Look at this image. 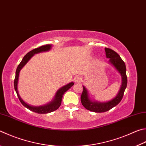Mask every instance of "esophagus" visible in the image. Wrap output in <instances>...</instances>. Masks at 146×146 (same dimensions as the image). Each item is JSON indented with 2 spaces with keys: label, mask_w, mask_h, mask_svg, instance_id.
Listing matches in <instances>:
<instances>
[{
  "label": "esophagus",
  "mask_w": 146,
  "mask_h": 146,
  "mask_svg": "<svg viewBox=\"0 0 146 146\" xmlns=\"http://www.w3.org/2000/svg\"><path fill=\"white\" fill-rule=\"evenodd\" d=\"M74 80H75V82H76V83H79V82H80L82 81V78L80 76H75V78H74Z\"/></svg>",
  "instance_id": "34e87169"
}]
</instances>
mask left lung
<instances>
[{"label": "left lung", "instance_id": "left-lung-1", "mask_svg": "<svg viewBox=\"0 0 146 146\" xmlns=\"http://www.w3.org/2000/svg\"><path fill=\"white\" fill-rule=\"evenodd\" d=\"M106 57L109 59V62L114 66V68L120 73L122 78V84L120 90L114 98L107 102L102 103L91 100L89 97V93L87 89L83 86V92H82L80 99L82 105L90 111L94 112H105L110 110L111 108L118 105L123 98L124 92L127 86V76L126 68L125 63L122 60L117 53L110 48H105Z\"/></svg>", "mask_w": 146, "mask_h": 146}]
</instances>
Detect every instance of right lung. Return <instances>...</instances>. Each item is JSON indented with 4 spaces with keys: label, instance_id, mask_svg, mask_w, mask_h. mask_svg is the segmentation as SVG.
<instances>
[{
    "label": "right lung",
    "instance_id": "add662e5",
    "mask_svg": "<svg viewBox=\"0 0 146 146\" xmlns=\"http://www.w3.org/2000/svg\"><path fill=\"white\" fill-rule=\"evenodd\" d=\"M51 44H46V45H43L40 47L31 50L29 52H28L24 57H23V59L21 62L18 66L17 71H16V75L15 78L14 80V87L15 89V91L17 92V96L19 98V100L22 104L25 107L28 108L29 110L33 111L34 112H36L38 113H50L56 110L58 108H59L60 105H61V102L62 99V96L65 92L68 91V90L72 87L74 83L73 82H71V83L68 84L66 86H63L61 88L58 90L56 94L55 95L54 98L53 99L51 102L47 103L46 105H44L43 106H40V107H33V106H31L27 103L23 102V100L21 98L20 96L19 93L18 91V77H19V73L20 70H22V68L24 66L27 62L31 59V58L33 56L34 54H38V53L43 52H47L51 49L52 48Z\"/></svg>",
    "mask_w": 146,
    "mask_h": 146
}]
</instances>
